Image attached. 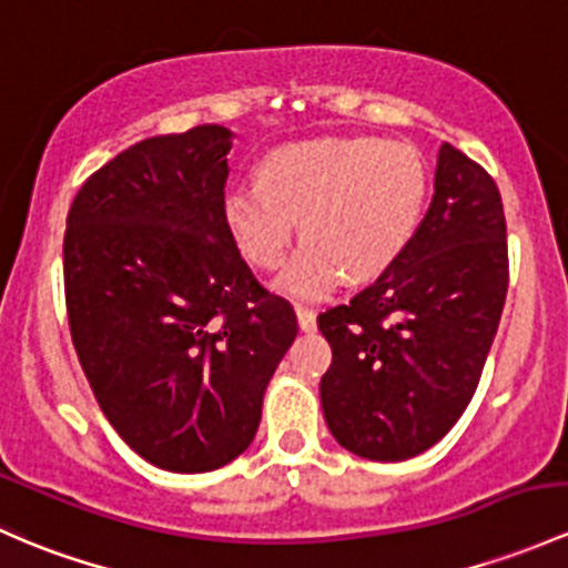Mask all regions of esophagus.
I'll list each match as a JSON object with an SVG mask.
<instances>
[{
    "mask_svg": "<svg viewBox=\"0 0 568 568\" xmlns=\"http://www.w3.org/2000/svg\"><path fill=\"white\" fill-rule=\"evenodd\" d=\"M296 318H300V329L302 332H315V310L310 307H296Z\"/></svg>",
    "mask_w": 568,
    "mask_h": 568,
    "instance_id": "1",
    "label": "esophagus"
}]
</instances>
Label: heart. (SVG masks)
<instances>
[{
  "mask_svg": "<svg viewBox=\"0 0 568 568\" xmlns=\"http://www.w3.org/2000/svg\"><path fill=\"white\" fill-rule=\"evenodd\" d=\"M429 174L419 152L367 135H324L283 143L258 165V179L225 190L223 220L244 261H285L302 220V247L274 280L283 296L318 302L345 277L375 280L422 223Z\"/></svg>",
  "mask_w": 568,
  "mask_h": 568,
  "instance_id": "b5f03b06",
  "label": "heart"
}]
</instances>
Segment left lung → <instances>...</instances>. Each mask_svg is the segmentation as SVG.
Instances as JSON below:
<instances>
[{
    "label": "left lung",
    "instance_id": "8db88e82",
    "mask_svg": "<svg viewBox=\"0 0 568 568\" xmlns=\"http://www.w3.org/2000/svg\"><path fill=\"white\" fill-rule=\"evenodd\" d=\"M509 288L495 179L444 143L416 236L348 304L318 315L332 345L321 405L334 440L399 463L438 444L468 408Z\"/></svg>",
    "mask_w": 568,
    "mask_h": 568
}]
</instances>
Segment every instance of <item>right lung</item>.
<instances>
[{"label":"right lung","instance_id":"add662e5","mask_svg":"<svg viewBox=\"0 0 568 568\" xmlns=\"http://www.w3.org/2000/svg\"><path fill=\"white\" fill-rule=\"evenodd\" d=\"M229 128L139 141L81 184L64 300L94 399L124 444L174 474L253 444L268 378L300 324L223 220Z\"/></svg>","mask_w":568,"mask_h":568}]
</instances>
